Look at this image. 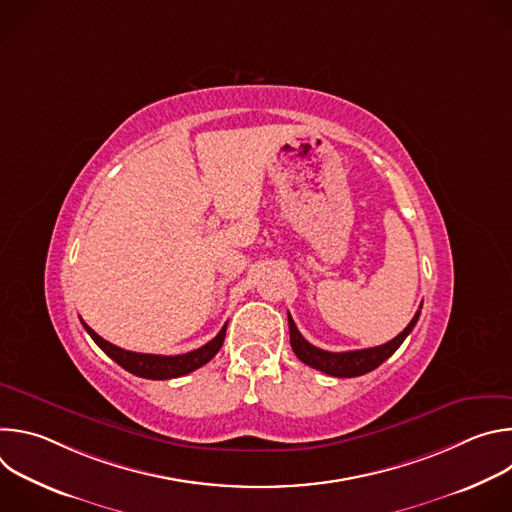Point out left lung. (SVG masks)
<instances>
[{
	"label": "left lung",
	"instance_id": "1",
	"mask_svg": "<svg viewBox=\"0 0 512 512\" xmlns=\"http://www.w3.org/2000/svg\"><path fill=\"white\" fill-rule=\"evenodd\" d=\"M419 314H421V308L417 310L413 320L407 324V328L401 334H397L393 340H389L387 344H381V346H375V348L348 350V352H328V350H322V348L310 344L300 334L296 322L291 320V316L287 314L289 342H291V348H294L296 356L312 369H318V371H322L330 377H342V379L360 377V375H367V373L375 371L379 364H383L403 344V340L415 328V324L419 320Z\"/></svg>",
	"mask_w": 512,
	"mask_h": 512
}]
</instances>
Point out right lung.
Here are the masks:
<instances>
[{"mask_svg":"<svg viewBox=\"0 0 512 512\" xmlns=\"http://www.w3.org/2000/svg\"><path fill=\"white\" fill-rule=\"evenodd\" d=\"M83 322V320H81ZM85 330L89 332V336L97 342V346L111 356L119 367H123L125 371H129L135 377L141 379H152V381H166V379H176V377H184L196 369H200L202 364H206L218 350H221L223 342H225V334H227V324L221 328L210 342H206L204 346L190 350L186 354H176V356H164V354H143V352H131L125 348H119L111 342H107L105 338H101L93 328H89L83 322Z\"/></svg>","mask_w":512,"mask_h":512,"instance_id":"add662e5","label":"right lung"}]
</instances>
